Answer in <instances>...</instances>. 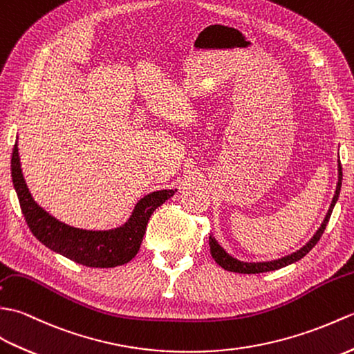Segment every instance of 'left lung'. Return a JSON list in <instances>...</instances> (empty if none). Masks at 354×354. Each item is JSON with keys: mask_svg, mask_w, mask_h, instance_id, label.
I'll return each instance as SVG.
<instances>
[{"mask_svg": "<svg viewBox=\"0 0 354 354\" xmlns=\"http://www.w3.org/2000/svg\"><path fill=\"white\" fill-rule=\"evenodd\" d=\"M341 185H342V167H341V160H337V183H336V191H335V195H333V200H332L330 207H328L327 214H326L324 221L321 223L319 229H318L317 233L313 234V236L310 238V241H309L308 243H306V245H303L300 250H297L295 253H290V254H288V256H285V257H280V259H276V261H268V262H242V261H239V259L233 257L232 254L227 253V251H225L221 245H219L218 241L214 238V234H210V236H209V245H210L212 257H214L215 262H216L219 266H223L224 270L233 271V272H241V274H259V272L274 271V270L283 268V266H288V265L294 263V262H298L301 257H304L313 247L317 245V242L319 241V238L323 236V233H324V230H326V225H327V223H328V219H330L332 210H333V207H335V204H336L337 198H339Z\"/></svg>", "mask_w": 354, "mask_h": 354, "instance_id": "obj_1", "label": "left lung"}]
</instances>
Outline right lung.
Returning <instances> with one entry per match:
<instances>
[{
	"instance_id": "1",
	"label": "right lung",
	"mask_w": 354,
	"mask_h": 354,
	"mask_svg": "<svg viewBox=\"0 0 354 354\" xmlns=\"http://www.w3.org/2000/svg\"><path fill=\"white\" fill-rule=\"evenodd\" d=\"M12 180L24 218L37 241L54 253L92 268H113L130 262L138 254L153 212L177 192L162 189L147 194L135 204L122 225L109 230H86L59 221L35 201L22 174L18 140L12 153Z\"/></svg>"
}]
</instances>
